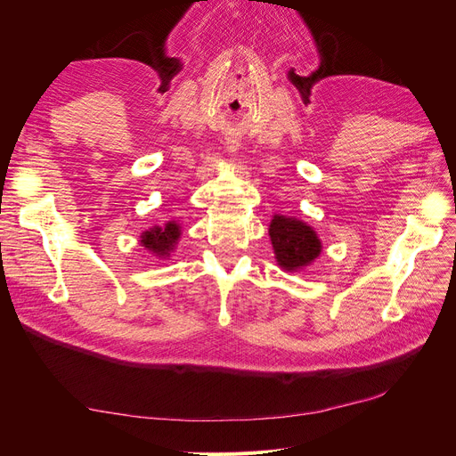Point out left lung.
<instances>
[{"label": "left lung", "instance_id": "1", "mask_svg": "<svg viewBox=\"0 0 456 456\" xmlns=\"http://www.w3.org/2000/svg\"><path fill=\"white\" fill-rule=\"evenodd\" d=\"M268 236L275 262L283 272H300L322 255L323 245L315 230L295 216L273 215Z\"/></svg>", "mask_w": 456, "mask_h": 456}]
</instances>
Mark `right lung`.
Masks as SVG:
<instances>
[{
    "label": "right lung",
    "mask_w": 456,
    "mask_h": 456,
    "mask_svg": "<svg viewBox=\"0 0 456 456\" xmlns=\"http://www.w3.org/2000/svg\"><path fill=\"white\" fill-rule=\"evenodd\" d=\"M183 226L176 220H169L165 226H151L141 233V245L158 258H167L181 240Z\"/></svg>",
    "instance_id": "add662e5"
}]
</instances>
